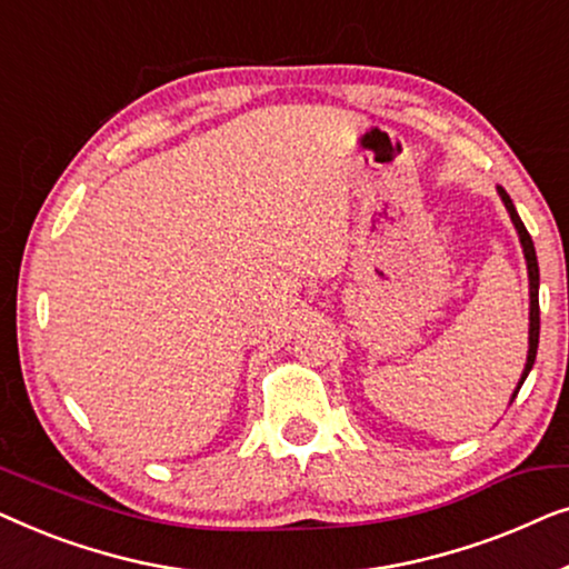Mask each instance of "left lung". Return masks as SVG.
<instances>
[{"mask_svg":"<svg viewBox=\"0 0 569 569\" xmlns=\"http://www.w3.org/2000/svg\"><path fill=\"white\" fill-rule=\"evenodd\" d=\"M498 193L502 198V203H506V208H508L510 219H513V223H516L518 237H521L523 254H526V266H528V281H531V283H528V286H531V317H528V319H531V325H528V358H526V368H523L521 381H518V389H521L528 371H531V368H533L536 348H539V262H536V250H533L531 234H528V231H526L521 216L516 213L513 201H510V196L502 188H498ZM518 389H516V395H518ZM516 395H513V399H516Z\"/></svg>","mask_w":569,"mask_h":569,"instance_id":"left-lung-1","label":"left lung"}]
</instances>
